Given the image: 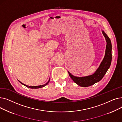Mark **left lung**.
<instances>
[{
	"instance_id": "obj_1",
	"label": "left lung",
	"mask_w": 122,
	"mask_h": 122,
	"mask_svg": "<svg viewBox=\"0 0 122 122\" xmlns=\"http://www.w3.org/2000/svg\"><path fill=\"white\" fill-rule=\"evenodd\" d=\"M102 33L105 38L106 46L105 56L103 60L97 69L92 75L85 76H76L72 75L69 71L68 73L73 81L78 86L81 87H87L94 85L99 81L106 73L107 70L109 68L112 61V44L111 40L106 34L105 32L102 30Z\"/></svg>"
}]
</instances>
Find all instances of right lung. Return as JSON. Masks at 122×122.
Masks as SVG:
<instances>
[{
  "label": "right lung",
  "mask_w": 122,
  "mask_h": 122,
  "mask_svg": "<svg viewBox=\"0 0 122 122\" xmlns=\"http://www.w3.org/2000/svg\"><path fill=\"white\" fill-rule=\"evenodd\" d=\"M50 78H49V80H48V81L46 83V84H45L44 85H40V86H27V85H25V84H24L23 83H22V82H21L20 81H19V80H18V81L20 82L21 84H22V85H24V86H25L26 87H29V88H34V89H36V88H41V87H44V86H46L47 85H48V82H49V81H50Z\"/></svg>",
  "instance_id": "add662e5"
}]
</instances>
